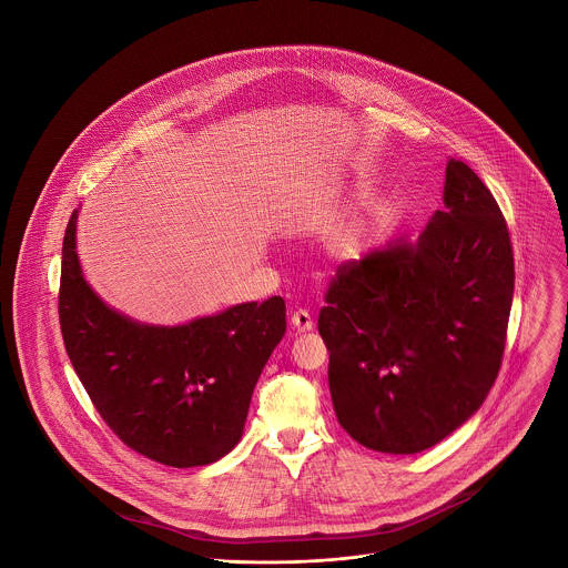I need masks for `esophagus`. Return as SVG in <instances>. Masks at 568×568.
<instances>
[{
  "label": "esophagus",
  "mask_w": 568,
  "mask_h": 568,
  "mask_svg": "<svg viewBox=\"0 0 568 568\" xmlns=\"http://www.w3.org/2000/svg\"><path fill=\"white\" fill-rule=\"evenodd\" d=\"M292 326H294L298 333H310L312 326H314V321H312V316H310L307 310H296V312L292 314Z\"/></svg>",
  "instance_id": "1"
}]
</instances>
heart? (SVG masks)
<instances>
[{"instance_id":"obj_1","label":"heart","mask_w":568,"mask_h":568,"mask_svg":"<svg viewBox=\"0 0 568 568\" xmlns=\"http://www.w3.org/2000/svg\"><path fill=\"white\" fill-rule=\"evenodd\" d=\"M386 222V213H382L379 217H377V224H384Z\"/></svg>"}]
</instances>
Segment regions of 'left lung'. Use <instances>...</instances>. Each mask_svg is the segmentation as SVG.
Wrapping results in <instances>:
<instances>
[{"instance_id":"left-lung-1","label":"left lung","mask_w":568,"mask_h":568,"mask_svg":"<svg viewBox=\"0 0 568 568\" xmlns=\"http://www.w3.org/2000/svg\"><path fill=\"white\" fill-rule=\"evenodd\" d=\"M443 202L414 245L344 263L318 312L337 420L375 452L434 447L476 414L501 368L515 292L506 217L458 159Z\"/></svg>"}]
</instances>
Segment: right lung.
<instances>
[{"label": "right lung", "mask_w": 568, "mask_h": 568, "mask_svg": "<svg viewBox=\"0 0 568 568\" xmlns=\"http://www.w3.org/2000/svg\"><path fill=\"white\" fill-rule=\"evenodd\" d=\"M62 242L58 314L67 355L105 425L136 454L171 467L209 465L245 429L254 386L285 335V301L233 305L184 326H148L105 305Z\"/></svg>", "instance_id": "right-lung-1"}]
</instances>
